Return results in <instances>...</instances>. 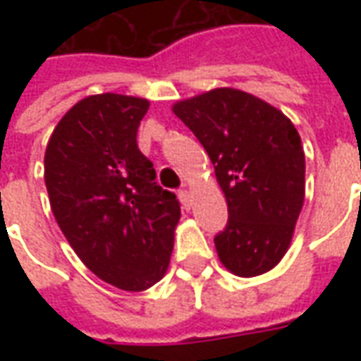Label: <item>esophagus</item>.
Wrapping results in <instances>:
<instances>
[{
    "label": "esophagus",
    "instance_id": "obj_1",
    "mask_svg": "<svg viewBox=\"0 0 361 361\" xmlns=\"http://www.w3.org/2000/svg\"><path fill=\"white\" fill-rule=\"evenodd\" d=\"M178 197H180V201L183 203V207H185V209H189V207H191V195H189L188 189H180V191H178Z\"/></svg>",
    "mask_w": 361,
    "mask_h": 361
}]
</instances>
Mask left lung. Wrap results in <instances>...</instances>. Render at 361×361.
Returning a JSON list of instances; mask_svg holds the SVG:
<instances>
[{"label":"left lung","mask_w":361,"mask_h":361,"mask_svg":"<svg viewBox=\"0 0 361 361\" xmlns=\"http://www.w3.org/2000/svg\"><path fill=\"white\" fill-rule=\"evenodd\" d=\"M211 158L228 203L214 245L238 276H257L290 247L305 197V157L294 123L257 96L214 89L173 104Z\"/></svg>","instance_id":"left-lung-1"}]
</instances>
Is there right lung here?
Returning <instances> with one entry per match:
<instances>
[{"instance_id":"add662e5","label":"right lung","mask_w":361,"mask_h":361,"mask_svg":"<svg viewBox=\"0 0 361 361\" xmlns=\"http://www.w3.org/2000/svg\"><path fill=\"white\" fill-rule=\"evenodd\" d=\"M147 110L145 98L87 96L56 126L44 157L51 212L67 242L98 279L127 292L164 276L181 216L137 147Z\"/></svg>"}]
</instances>
